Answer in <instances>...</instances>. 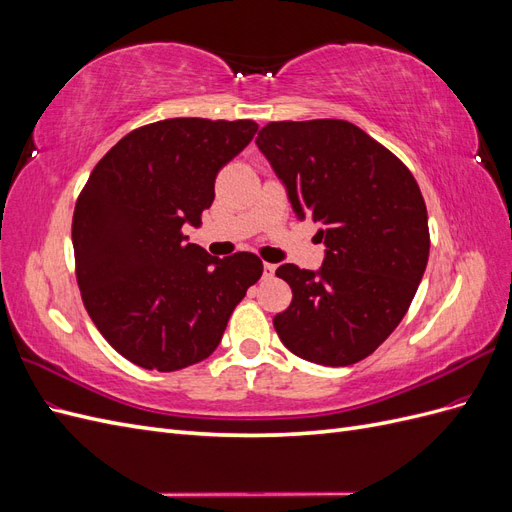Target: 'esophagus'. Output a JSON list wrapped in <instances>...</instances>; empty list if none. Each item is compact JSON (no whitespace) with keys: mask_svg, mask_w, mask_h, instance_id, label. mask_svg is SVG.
Returning <instances> with one entry per match:
<instances>
[{"mask_svg":"<svg viewBox=\"0 0 512 512\" xmlns=\"http://www.w3.org/2000/svg\"><path fill=\"white\" fill-rule=\"evenodd\" d=\"M265 277H273V273H275V265H271V262H265Z\"/></svg>","mask_w":512,"mask_h":512,"instance_id":"obj_1","label":"esophagus"}]
</instances>
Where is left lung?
Returning <instances> with one entry per match:
<instances>
[{
  "label": "left lung",
  "instance_id": "left-lung-1",
  "mask_svg": "<svg viewBox=\"0 0 512 512\" xmlns=\"http://www.w3.org/2000/svg\"><path fill=\"white\" fill-rule=\"evenodd\" d=\"M256 145L294 215L320 228L318 271L282 265L292 303L273 318L282 344L329 367L359 363L406 316L429 258L427 207L406 164L342 119L273 121Z\"/></svg>",
  "mask_w": 512,
  "mask_h": 512
}]
</instances>
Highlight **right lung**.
Wrapping results in <instances>:
<instances>
[{"label": "right lung", "instance_id": "1", "mask_svg": "<svg viewBox=\"0 0 512 512\" xmlns=\"http://www.w3.org/2000/svg\"><path fill=\"white\" fill-rule=\"evenodd\" d=\"M258 126L177 117L123 136L76 200L72 245L87 314L138 367L177 371L218 348L232 309L262 275L256 254L209 256L188 243L220 168Z\"/></svg>", "mask_w": 512, "mask_h": 512}]
</instances>
